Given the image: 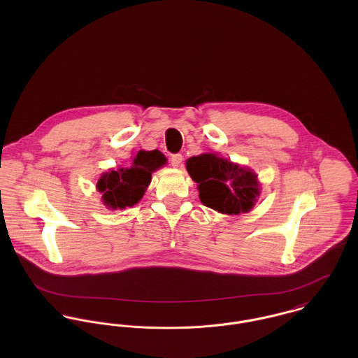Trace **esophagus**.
<instances>
[{
    "label": "esophagus",
    "mask_w": 358,
    "mask_h": 358,
    "mask_svg": "<svg viewBox=\"0 0 358 358\" xmlns=\"http://www.w3.org/2000/svg\"><path fill=\"white\" fill-rule=\"evenodd\" d=\"M182 161H183L182 154H173V155L171 157V165H172L173 168H179V166L182 165Z\"/></svg>",
    "instance_id": "esophagus-1"
}]
</instances>
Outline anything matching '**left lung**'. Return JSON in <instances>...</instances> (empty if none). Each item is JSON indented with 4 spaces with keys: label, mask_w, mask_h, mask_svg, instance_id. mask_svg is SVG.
Masks as SVG:
<instances>
[{
    "label": "left lung",
    "mask_w": 358,
    "mask_h": 358,
    "mask_svg": "<svg viewBox=\"0 0 358 358\" xmlns=\"http://www.w3.org/2000/svg\"><path fill=\"white\" fill-rule=\"evenodd\" d=\"M186 168L192 179L199 183L201 203L220 213L250 212L260 194L254 171L216 154L190 157Z\"/></svg>",
    "instance_id": "left-lung-1"
}]
</instances>
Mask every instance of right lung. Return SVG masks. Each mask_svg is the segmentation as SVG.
Returning a JSON list of instances; mask_svg holds the SVG:
<instances>
[{
	"mask_svg": "<svg viewBox=\"0 0 358 358\" xmlns=\"http://www.w3.org/2000/svg\"><path fill=\"white\" fill-rule=\"evenodd\" d=\"M166 162L159 150L136 154L127 168L103 173L96 183L103 204L110 209H124L141 201L152 182V173Z\"/></svg>",
	"mask_w": 358,
	"mask_h": 358,
	"instance_id": "add662e5",
	"label": "right lung"
}]
</instances>
